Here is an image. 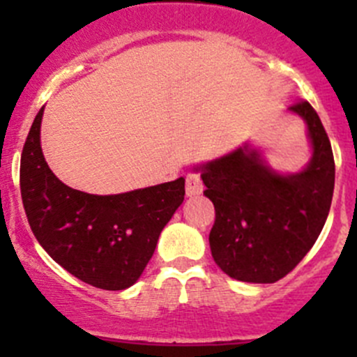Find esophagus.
<instances>
[{"label":"esophagus","mask_w":357,"mask_h":357,"mask_svg":"<svg viewBox=\"0 0 357 357\" xmlns=\"http://www.w3.org/2000/svg\"><path fill=\"white\" fill-rule=\"evenodd\" d=\"M204 192V183H202L199 172H188L186 174V195L195 197Z\"/></svg>","instance_id":"1"}]
</instances>
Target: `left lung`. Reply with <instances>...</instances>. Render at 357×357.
Segmentation results:
<instances>
[{
  "mask_svg": "<svg viewBox=\"0 0 357 357\" xmlns=\"http://www.w3.org/2000/svg\"><path fill=\"white\" fill-rule=\"evenodd\" d=\"M307 124L312 157L304 171L282 176L248 145L200 165L215 221L208 235L215 264L231 278L275 283L318 240L332 205L335 162L328 135L311 103L290 107Z\"/></svg>",
  "mask_w": 357,
  "mask_h": 357,
  "instance_id": "8db88e82",
  "label": "left lung"
}]
</instances>
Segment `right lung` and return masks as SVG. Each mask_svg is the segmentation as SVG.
I'll list each match as a JSON object with an SVG mask.
<instances>
[{
    "label": "right lung",
    "instance_id": "add662e5",
    "mask_svg": "<svg viewBox=\"0 0 357 357\" xmlns=\"http://www.w3.org/2000/svg\"><path fill=\"white\" fill-rule=\"evenodd\" d=\"M43 107L20 158V193L39 245L70 275L103 290L135 285L160 231L185 200V179L119 195H89L63 185L39 139Z\"/></svg>",
    "mask_w": 357,
    "mask_h": 357
}]
</instances>
